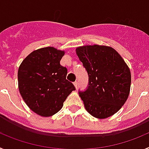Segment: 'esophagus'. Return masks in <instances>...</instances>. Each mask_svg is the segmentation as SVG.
<instances>
[{"mask_svg": "<svg viewBox=\"0 0 149 149\" xmlns=\"http://www.w3.org/2000/svg\"><path fill=\"white\" fill-rule=\"evenodd\" d=\"M74 86H75V88H76V89H77V86H78V84H77V81H75V82H74Z\"/></svg>", "mask_w": 149, "mask_h": 149, "instance_id": "1", "label": "esophagus"}]
</instances>
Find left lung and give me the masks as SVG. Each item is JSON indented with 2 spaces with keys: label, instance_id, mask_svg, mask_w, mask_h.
<instances>
[{
  "label": "left lung",
  "instance_id": "8db88e82",
  "mask_svg": "<svg viewBox=\"0 0 149 149\" xmlns=\"http://www.w3.org/2000/svg\"><path fill=\"white\" fill-rule=\"evenodd\" d=\"M76 54L87 71L89 85L79 92L84 107L97 119H106L119 111L128 98L131 89L130 68L110 46L84 45Z\"/></svg>",
  "mask_w": 149,
  "mask_h": 149
}]
</instances>
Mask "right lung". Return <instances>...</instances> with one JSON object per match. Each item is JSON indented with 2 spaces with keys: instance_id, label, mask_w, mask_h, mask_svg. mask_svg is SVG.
<instances>
[{
  "instance_id": "add662e5",
  "label": "right lung",
  "mask_w": 149,
  "mask_h": 149,
  "mask_svg": "<svg viewBox=\"0 0 149 149\" xmlns=\"http://www.w3.org/2000/svg\"><path fill=\"white\" fill-rule=\"evenodd\" d=\"M65 51L54 47L35 50L18 68V89L30 110L48 117L60 111L68 95L75 90L66 80L67 68L60 65Z\"/></svg>"
}]
</instances>
